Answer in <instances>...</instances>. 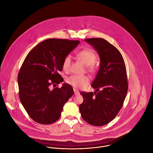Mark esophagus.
<instances>
[{
  "instance_id": "obj_1",
  "label": "esophagus",
  "mask_w": 153,
  "mask_h": 153,
  "mask_svg": "<svg viewBox=\"0 0 153 153\" xmlns=\"http://www.w3.org/2000/svg\"><path fill=\"white\" fill-rule=\"evenodd\" d=\"M74 94H75V95H78V94H79V91L76 90V89H75V88H74Z\"/></svg>"
}]
</instances>
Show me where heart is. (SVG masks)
Segmentation results:
<instances>
[{"mask_svg":"<svg viewBox=\"0 0 153 153\" xmlns=\"http://www.w3.org/2000/svg\"><path fill=\"white\" fill-rule=\"evenodd\" d=\"M77 58L83 63L87 65V69L94 72L97 70V66L94 62L97 60L96 54L90 49H83L76 53ZM71 64V58L67 56L63 59L62 68L65 71H68ZM66 82L72 87L76 88H82L85 87L90 82V78L87 75H72L66 79Z\"/></svg>","mask_w":153,"mask_h":153,"instance_id":"obj_1","label":"heart"}]
</instances>
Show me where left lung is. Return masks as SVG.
<instances>
[{
    "instance_id": "1",
    "label": "left lung",
    "mask_w": 153,
    "mask_h": 153,
    "mask_svg": "<svg viewBox=\"0 0 153 153\" xmlns=\"http://www.w3.org/2000/svg\"><path fill=\"white\" fill-rule=\"evenodd\" d=\"M100 58L99 71L91 86L95 92H82L84 101L79 105L83 119L97 126L113 120L125 101L128 88L126 69L119 50L102 38L87 39Z\"/></svg>"
}]
</instances>
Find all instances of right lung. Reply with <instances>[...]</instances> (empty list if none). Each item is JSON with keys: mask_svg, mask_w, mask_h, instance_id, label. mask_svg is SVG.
<instances>
[{"mask_svg": "<svg viewBox=\"0 0 153 153\" xmlns=\"http://www.w3.org/2000/svg\"><path fill=\"white\" fill-rule=\"evenodd\" d=\"M79 43L78 40L50 39L34 48L26 56L18 75L19 97L30 117L35 122L49 125L57 120L64 104L74 94L72 87L59 84L63 79V59Z\"/></svg>", "mask_w": 153, "mask_h": 153, "instance_id": "1", "label": "right lung"}]
</instances>
